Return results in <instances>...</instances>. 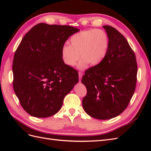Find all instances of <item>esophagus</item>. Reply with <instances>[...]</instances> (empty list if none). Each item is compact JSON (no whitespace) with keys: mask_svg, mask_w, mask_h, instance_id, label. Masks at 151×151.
I'll return each mask as SVG.
<instances>
[{"mask_svg":"<svg viewBox=\"0 0 151 151\" xmlns=\"http://www.w3.org/2000/svg\"><path fill=\"white\" fill-rule=\"evenodd\" d=\"M83 74L82 72H79V81H81V78H82V77H83Z\"/></svg>","mask_w":151,"mask_h":151,"instance_id":"34e87169","label":"esophagus"}]
</instances>
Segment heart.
<instances>
[{
    "label": "heart",
    "instance_id": "1",
    "mask_svg": "<svg viewBox=\"0 0 151 151\" xmlns=\"http://www.w3.org/2000/svg\"><path fill=\"white\" fill-rule=\"evenodd\" d=\"M70 42L71 45H65L62 48L63 60L67 65L74 67L81 55L83 59L79 64L80 68L86 67L88 63L91 65L99 64L106 56L109 47L108 35L100 29L82 31L73 35Z\"/></svg>",
    "mask_w": 151,
    "mask_h": 151
}]
</instances>
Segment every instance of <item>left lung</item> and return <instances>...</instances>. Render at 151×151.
Listing matches in <instances>:
<instances>
[{"mask_svg":"<svg viewBox=\"0 0 151 151\" xmlns=\"http://www.w3.org/2000/svg\"><path fill=\"white\" fill-rule=\"evenodd\" d=\"M109 39L106 56L85 71L81 82L87 89L84 111L99 120L116 117L125 110L135 92L137 64L126 38L110 26H103Z\"/></svg>","mask_w":151,"mask_h":151,"instance_id":"obj_1","label":"left lung"}]
</instances>
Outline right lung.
Wrapping results in <instances>:
<instances>
[{
	"label": "right lung",
	"mask_w": 151,
	"mask_h": 151,
	"mask_svg": "<svg viewBox=\"0 0 151 151\" xmlns=\"http://www.w3.org/2000/svg\"><path fill=\"white\" fill-rule=\"evenodd\" d=\"M79 31L67 25L39 23L22 39L14 55L13 88L30 115L47 118L56 114L78 83V72L63 62L62 48Z\"/></svg>",
	"instance_id": "1"
}]
</instances>
